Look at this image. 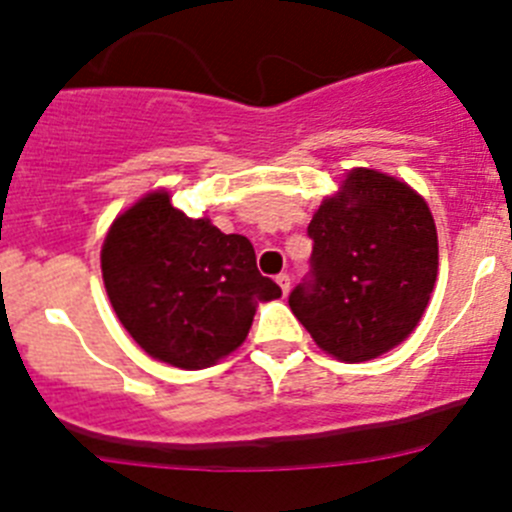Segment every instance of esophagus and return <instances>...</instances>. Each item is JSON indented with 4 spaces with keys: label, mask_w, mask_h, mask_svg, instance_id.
Listing matches in <instances>:
<instances>
[{
    "label": "esophagus",
    "mask_w": 512,
    "mask_h": 512,
    "mask_svg": "<svg viewBox=\"0 0 512 512\" xmlns=\"http://www.w3.org/2000/svg\"><path fill=\"white\" fill-rule=\"evenodd\" d=\"M277 284L282 287V295H289V274H279Z\"/></svg>",
    "instance_id": "obj_1"
}]
</instances>
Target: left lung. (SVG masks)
Wrapping results in <instances>:
<instances>
[{
  "mask_svg": "<svg viewBox=\"0 0 512 512\" xmlns=\"http://www.w3.org/2000/svg\"><path fill=\"white\" fill-rule=\"evenodd\" d=\"M310 277L289 307L325 354L377 359L410 336L438 271L433 215L415 189L374 169L348 171L307 225Z\"/></svg>",
  "mask_w": 512,
  "mask_h": 512,
  "instance_id": "1",
  "label": "left lung"
}]
</instances>
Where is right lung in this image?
<instances>
[{
	"label": "right lung",
	"mask_w": 512,
	"mask_h": 512,
	"mask_svg": "<svg viewBox=\"0 0 512 512\" xmlns=\"http://www.w3.org/2000/svg\"><path fill=\"white\" fill-rule=\"evenodd\" d=\"M102 279L117 318L148 356L205 369L246 341L259 302L282 289L256 269L246 235L176 210L169 192L146 194L112 223Z\"/></svg>",
	"instance_id": "obj_1"
}]
</instances>
